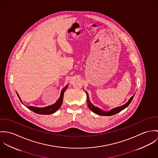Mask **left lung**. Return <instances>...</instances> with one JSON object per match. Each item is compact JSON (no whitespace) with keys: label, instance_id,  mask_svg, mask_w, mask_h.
<instances>
[{"label":"left lung","instance_id":"8db88e82","mask_svg":"<svg viewBox=\"0 0 158 158\" xmlns=\"http://www.w3.org/2000/svg\"><path fill=\"white\" fill-rule=\"evenodd\" d=\"M86 93H87V102L88 106L89 107V108L93 111L94 112V113L98 114V115H100V116H112V115H114L120 111H121L122 110H123V109H125L126 107H127L129 104L131 103V101L133 100V98L134 97L135 95H133L132 97H131V98L129 99V101L124 105H123V106H119V107H116L115 108H113L112 109L111 111H108V112H105L102 111V110L99 109V108L98 107H96L94 106V105H93L90 101H89V96H88V94L87 92L85 91Z\"/></svg>","mask_w":158,"mask_h":158}]
</instances>
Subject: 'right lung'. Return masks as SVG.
Instances as JSON below:
<instances>
[{"instance_id": "right-lung-1", "label": "right lung", "mask_w": 158, "mask_h": 158, "mask_svg": "<svg viewBox=\"0 0 158 158\" xmlns=\"http://www.w3.org/2000/svg\"><path fill=\"white\" fill-rule=\"evenodd\" d=\"M67 87H68V85H67L66 87H65L62 89V91L60 93V96L59 99L53 105H50V106L44 107V108H39V107H35V106H27V107L28 109H30V110H31L32 111L35 112L37 114H50L54 113V112H56L60 108V106L62 105L63 98H64V92L66 90ZM17 94H18V97H19L20 101L22 103L18 93H17Z\"/></svg>"}]
</instances>
